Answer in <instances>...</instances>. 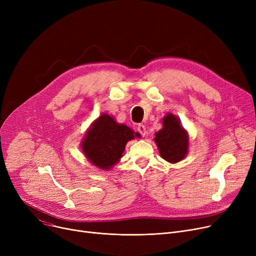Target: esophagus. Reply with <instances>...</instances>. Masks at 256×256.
Instances as JSON below:
<instances>
[{
	"label": "esophagus",
	"instance_id": "1",
	"mask_svg": "<svg viewBox=\"0 0 256 256\" xmlns=\"http://www.w3.org/2000/svg\"><path fill=\"white\" fill-rule=\"evenodd\" d=\"M137 130L141 134L142 137H145V135H146V128L143 124H139L137 126Z\"/></svg>",
	"mask_w": 256,
	"mask_h": 256
}]
</instances>
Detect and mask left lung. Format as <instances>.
I'll return each mask as SVG.
<instances>
[{
	"label": "left lung",
	"instance_id": "left-lung-1",
	"mask_svg": "<svg viewBox=\"0 0 256 256\" xmlns=\"http://www.w3.org/2000/svg\"><path fill=\"white\" fill-rule=\"evenodd\" d=\"M154 141L160 156L173 164L184 160L189 150V135L171 113L163 118V128L156 132Z\"/></svg>",
	"mask_w": 256,
	"mask_h": 256
}]
</instances>
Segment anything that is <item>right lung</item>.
<instances>
[{
  "label": "right lung",
  "instance_id": "obj_1",
  "mask_svg": "<svg viewBox=\"0 0 256 256\" xmlns=\"http://www.w3.org/2000/svg\"><path fill=\"white\" fill-rule=\"evenodd\" d=\"M139 136L126 124L102 114L86 132L82 150L89 162L102 170H110L122 156L128 141Z\"/></svg>",
  "mask_w": 256,
  "mask_h": 256
}]
</instances>
